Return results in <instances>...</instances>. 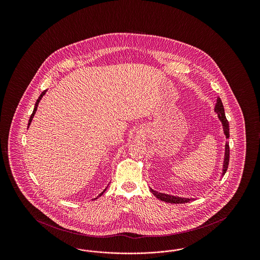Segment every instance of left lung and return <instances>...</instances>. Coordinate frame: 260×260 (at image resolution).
Listing matches in <instances>:
<instances>
[{"label": "left lung", "instance_id": "obj_1", "mask_svg": "<svg viewBox=\"0 0 260 260\" xmlns=\"http://www.w3.org/2000/svg\"><path fill=\"white\" fill-rule=\"evenodd\" d=\"M215 112L217 113L218 115V118L219 120L221 121L223 125V131H224V134L226 136V138H229V123L226 119V116H225V112H224V107H223L222 101L221 99H217V103L215 105ZM229 157H230V148H229V144L228 142H226V145H225V158H224V164H223V172L222 175L225 174L227 169H228V165H229ZM152 194L157 197L158 199H160L161 201H164L166 203H171V204H185L188 203L189 201L193 200V199H187V198H180V197H175V196H171V195H166V194H162V193H158L157 191H154L153 189H150Z\"/></svg>", "mask_w": 260, "mask_h": 260}]
</instances>
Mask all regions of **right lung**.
I'll list each match as a JSON object with an SVG mask.
<instances>
[{"label":"right lung","instance_id":"obj_1","mask_svg":"<svg viewBox=\"0 0 260 260\" xmlns=\"http://www.w3.org/2000/svg\"><path fill=\"white\" fill-rule=\"evenodd\" d=\"M46 91H47V89H46V90H44V91H43V92L41 93V95H40V96L38 98L37 101H36V104H35V107H34V110H33V113H32V114H31V116H30V119H29V123H28V126H29V125H30V124H31V122H32V119H33V117H34L35 113H36V111H37L38 104H39V102H40V100L42 99V98H43V96L45 95ZM106 189H107V188H105V189H104V190H103V191H102V192H101V193L99 194V196H98V198H99V197H100V196H101V195H102V194H103V193H104V192L106 191ZM95 199H94V200H95Z\"/></svg>","mask_w":260,"mask_h":260}]
</instances>
